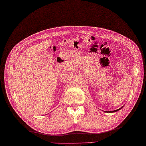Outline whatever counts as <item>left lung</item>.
Here are the masks:
<instances>
[{
	"label": "left lung",
	"instance_id": "obj_1",
	"mask_svg": "<svg viewBox=\"0 0 146 146\" xmlns=\"http://www.w3.org/2000/svg\"><path fill=\"white\" fill-rule=\"evenodd\" d=\"M121 108H119V109H118V110H114V111H108V112H115V111H118V110H120ZM105 112H107L106 111H105Z\"/></svg>",
	"mask_w": 146,
	"mask_h": 146
}]
</instances>
